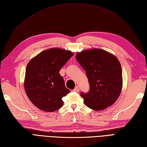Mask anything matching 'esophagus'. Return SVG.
<instances>
[{"label":"esophagus","instance_id":"esophagus-1","mask_svg":"<svg viewBox=\"0 0 147 147\" xmlns=\"http://www.w3.org/2000/svg\"><path fill=\"white\" fill-rule=\"evenodd\" d=\"M80 91V88H79V86H76V88H75V89H74V91H76V92H79Z\"/></svg>","mask_w":147,"mask_h":147}]
</instances>
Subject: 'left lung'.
<instances>
[{"mask_svg": "<svg viewBox=\"0 0 147 147\" xmlns=\"http://www.w3.org/2000/svg\"><path fill=\"white\" fill-rule=\"evenodd\" d=\"M77 61L85 70L90 89L80 93L86 105L94 110H102L114 103L121 93V65L115 56L100 49L78 52Z\"/></svg>", "mask_w": 147, "mask_h": 147, "instance_id": "left-lung-1", "label": "left lung"}]
</instances>
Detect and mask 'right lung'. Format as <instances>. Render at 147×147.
Here are the masks:
<instances>
[{
  "label": "right lung",
  "mask_w": 147,
  "mask_h": 147,
  "mask_svg": "<svg viewBox=\"0 0 147 147\" xmlns=\"http://www.w3.org/2000/svg\"><path fill=\"white\" fill-rule=\"evenodd\" d=\"M73 55L70 51L54 47L38 54L28 62L24 88L29 100L38 109L52 112L63 106L62 98L70 91L59 72Z\"/></svg>",
  "instance_id": "obj_1"
}]
</instances>
